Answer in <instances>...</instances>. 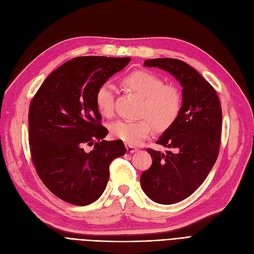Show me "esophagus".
Returning a JSON list of instances; mask_svg holds the SVG:
<instances>
[{
    "instance_id": "1",
    "label": "esophagus",
    "mask_w": 254,
    "mask_h": 254,
    "mask_svg": "<svg viewBox=\"0 0 254 254\" xmlns=\"http://www.w3.org/2000/svg\"><path fill=\"white\" fill-rule=\"evenodd\" d=\"M126 149H127V152L133 153V152H135V151L138 150V148L135 147V146H133V145H126Z\"/></svg>"
}]
</instances>
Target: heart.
<instances>
[{"instance_id":"heart-1","label":"heart","mask_w":254,"mask_h":254,"mask_svg":"<svg viewBox=\"0 0 254 254\" xmlns=\"http://www.w3.org/2000/svg\"><path fill=\"white\" fill-rule=\"evenodd\" d=\"M122 86L127 92L141 98L136 112L139 119L115 122L110 126L113 137L129 145H138L149 136L152 127L163 133L177 123L183 108V95L178 86L166 84L163 77L148 70L130 72L123 77ZM94 101L102 117H113L115 91L110 84L99 87Z\"/></svg>"}]
</instances>
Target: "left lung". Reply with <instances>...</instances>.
I'll return each mask as SVG.
<instances>
[{
    "label": "left lung",
    "instance_id": "8db88e82",
    "mask_svg": "<svg viewBox=\"0 0 254 254\" xmlns=\"http://www.w3.org/2000/svg\"><path fill=\"white\" fill-rule=\"evenodd\" d=\"M147 67L170 72L183 86V108L177 123L156 143L163 153L147 148L150 168L141 176L142 188L154 202L170 205L185 199L203 184L217 159L222 107L213 87L194 68L177 59L146 60Z\"/></svg>",
    "mask_w": 254,
    "mask_h": 254
}]
</instances>
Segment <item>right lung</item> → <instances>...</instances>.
I'll list each match as a JSON object with an SVG mask.
<instances>
[{"instance_id": "1", "label": "right lung", "mask_w": 254, "mask_h": 254, "mask_svg": "<svg viewBox=\"0 0 254 254\" xmlns=\"http://www.w3.org/2000/svg\"><path fill=\"white\" fill-rule=\"evenodd\" d=\"M130 58L77 57L52 71L30 102L29 147L37 173L52 193L86 206L109 180V165L126 153L122 141H105L107 128L95 106V91L125 68ZM85 145H93L84 152Z\"/></svg>"}]
</instances>
